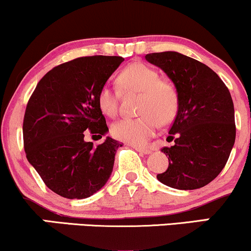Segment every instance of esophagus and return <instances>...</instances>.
Segmentation results:
<instances>
[{
	"instance_id": "obj_1",
	"label": "esophagus",
	"mask_w": 251,
	"mask_h": 251,
	"mask_svg": "<svg viewBox=\"0 0 251 251\" xmlns=\"http://www.w3.org/2000/svg\"><path fill=\"white\" fill-rule=\"evenodd\" d=\"M131 146L135 150V151L140 152V153L143 154H150L152 152V150L149 148H142V146H137V145H131Z\"/></svg>"
}]
</instances>
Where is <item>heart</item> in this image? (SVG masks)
<instances>
[{
    "label": "heart",
    "instance_id": "1",
    "mask_svg": "<svg viewBox=\"0 0 251 251\" xmlns=\"http://www.w3.org/2000/svg\"><path fill=\"white\" fill-rule=\"evenodd\" d=\"M118 85L124 93H140L138 118H126L112 126L117 139L132 145H144L155 134L160 124H170L177 116L179 97L175 83L144 63L127 66L118 75ZM122 93L109 85L102 86L98 94L99 107L106 116L116 118L119 113Z\"/></svg>",
    "mask_w": 251,
    "mask_h": 251
}]
</instances>
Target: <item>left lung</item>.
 I'll list each match as a JSON object with an SVG mask.
<instances>
[{
    "label": "left lung",
    "instance_id": "obj_1",
    "mask_svg": "<svg viewBox=\"0 0 251 251\" xmlns=\"http://www.w3.org/2000/svg\"><path fill=\"white\" fill-rule=\"evenodd\" d=\"M177 87L179 107L169 131L174 146L158 180L178 190L200 189L221 174L235 144V109L226 83L211 68L177 51L146 54Z\"/></svg>",
    "mask_w": 251,
    "mask_h": 251
}]
</instances>
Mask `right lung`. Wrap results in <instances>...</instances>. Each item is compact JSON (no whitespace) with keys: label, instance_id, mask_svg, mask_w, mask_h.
<instances>
[{"label":"right lung","instance_id":"1","mask_svg":"<svg viewBox=\"0 0 251 251\" xmlns=\"http://www.w3.org/2000/svg\"><path fill=\"white\" fill-rule=\"evenodd\" d=\"M124 61L122 56H82L50 70L34 89L24 118L28 162L43 183L68 200H82L108 180L118 148L107 137L99 145L85 134L101 138L108 131L98 94Z\"/></svg>","mask_w":251,"mask_h":251}]
</instances>
